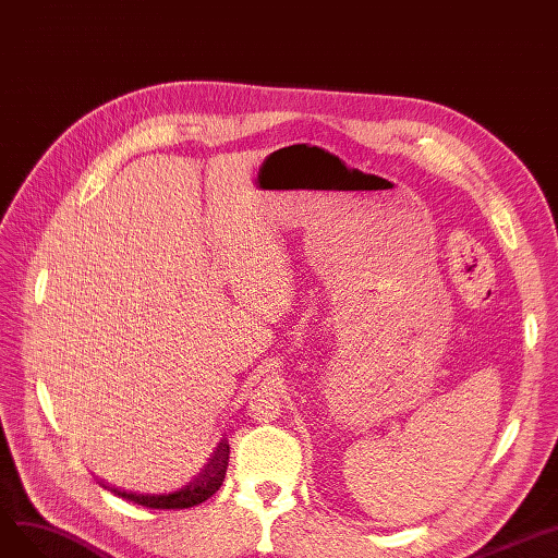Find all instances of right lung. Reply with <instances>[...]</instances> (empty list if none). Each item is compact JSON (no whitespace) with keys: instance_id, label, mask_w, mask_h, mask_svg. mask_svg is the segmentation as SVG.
Instances as JSON below:
<instances>
[{"instance_id":"add662e5","label":"right lung","mask_w":558,"mask_h":558,"mask_svg":"<svg viewBox=\"0 0 558 558\" xmlns=\"http://www.w3.org/2000/svg\"><path fill=\"white\" fill-rule=\"evenodd\" d=\"M229 440L222 438L214 452L208 454V461L204 463V468L193 476V480L181 486L174 493H166V495H143V493H134V490H122L109 482L97 480L101 484V488L116 493L118 497H124L134 504H141V507L147 509H191L197 507V504L206 501L210 495H216V490H220L225 474H227V465H229Z\"/></svg>"}]
</instances>
